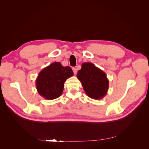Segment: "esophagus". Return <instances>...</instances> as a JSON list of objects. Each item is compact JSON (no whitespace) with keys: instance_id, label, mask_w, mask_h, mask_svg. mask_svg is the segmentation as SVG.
Here are the masks:
<instances>
[{"instance_id":"obj_1","label":"esophagus","mask_w":149,"mask_h":149,"mask_svg":"<svg viewBox=\"0 0 149 149\" xmlns=\"http://www.w3.org/2000/svg\"><path fill=\"white\" fill-rule=\"evenodd\" d=\"M72 70H73V72H74V74H77V69L75 67H73Z\"/></svg>"}]
</instances>
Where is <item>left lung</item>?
<instances>
[{"label":"left lung","mask_w":149,"mask_h":149,"mask_svg":"<svg viewBox=\"0 0 149 149\" xmlns=\"http://www.w3.org/2000/svg\"><path fill=\"white\" fill-rule=\"evenodd\" d=\"M77 77L87 95L91 99L100 100L109 89V80L106 74L91 63H84L77 72Z\"/></svg>","instance_id":"left-lung-1"}]
</instances>
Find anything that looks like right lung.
<instances>
[{
  "instance_id": "obj_1",
  "label": "right lung",
  "mask_w": 149,
  "mask_h": 149,
  "mask_svg": "<svg viewBox=\"0 0 149 149\" xmlns=\"http://www.w3.org/2000/svg\"><path fill=\"white\" fill-rule=\"evenodd\" d=\"M74 75L70 66H63L59 62L52 63L39 73L36 80V89L47 100L57 99L62 95L64 83Z\"/></svg>"
}]
</instances>
